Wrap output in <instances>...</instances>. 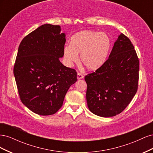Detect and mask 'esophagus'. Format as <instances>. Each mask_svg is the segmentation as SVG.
I'll list each match as a JSON object with an SVG mask.
<instances>
[{"label": "esophagus", "mask_w": 153, "mask_h": 153, "mask_svg": "<svg viewBox=\"0 0 153 153\" xmlns=\"http://www.w3.org/2000/svg\"><path fill=\"white\" fill-rule=\"evenodd\" d=\"M83 78H84V75H83L82 73H77V79L78 80L82 79Z\"/></svg>", "instance_id": "obj_1"}]
</instances>
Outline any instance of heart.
<instances>
[{"mask_svg": "<svg viewBox=\"0 0 153 153\" xmlns=\"http://www.w3.org/2000/svg\"><path fill=\"white\" fill-rule=\"evenodd\" d=\"M111 47L109 36L104 33L93 30H82L74 34L70 45L64 49L66 63L71 66L78 59L80 55L81 62L89 70H96L106 61Z\"/></svg>", "mask_w": 153, "mask_h": 153, "instance_id": "heart-1", "label": "heart"}]
</instances>
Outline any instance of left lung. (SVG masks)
<instances>
[{
  "instance_id": "obj_1",
  "label": "left lung",
  "mask_w": 153,
  "mask_h": 153,
  "mask_svg": "<svg viewBox=\"0 0 153 153\" xmlns=\"http://www.w3.org/2000/svg\"><path fill=\"white\" fill-rule=\"evenodd\" d=\"M139 60L130 39L121 34L108 59L85 76L86 99L91 112L104 117L121 113L138 89Z\"/></svg>"
}]
</instances>
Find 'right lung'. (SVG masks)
Here are the masks:
<instances>
[{"mask_svg": "<svg viewBox=\"0 0 153 153\" xmlns=\"http://www.w3.org/2000/svg\"><path fill=\"white\" fill-rule=\"evenodd\" d=\"M65 34L59 25L45 24L22 39L13 68L20 100L38 115L54 114L77 81L75 69L64 66Z\"/></svg>", "mask_w": 153, "mask_h": 153, "instance_id": "right-lung-1", "label": "right lung"}]
</instances>
